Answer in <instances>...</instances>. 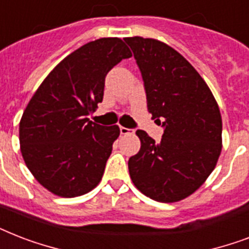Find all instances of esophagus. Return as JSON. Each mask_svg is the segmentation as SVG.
Listing matches in <instances>:
<instances>
[{"label":"esophagus","instance_id":"34e87169","mask_svg":"<svg viewBox=\"0 0 249 249\" xmlns=\"http://www.w3.org/2000/svg\"><path fill=\"white\" fill-rule=\"evenodd\" d=\"M120 133L121 134H129V133H130V129H128V128H124V126H120Z\"/></svg>","mask_w":249,"mask_h":249}]
</instances>
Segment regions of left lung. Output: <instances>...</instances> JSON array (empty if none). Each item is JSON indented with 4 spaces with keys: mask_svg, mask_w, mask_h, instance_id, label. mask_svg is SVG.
I'll use <instances>...</instances> for the list:
<instances>
[{
    "mask_svg": "<svg viewBox=\"0 0 249 249\" xmlns=\"http://www.w3.org/2000/svg\"><path fill=\"white\" fill-rule=\"evenodd\" d=\"M142 73L148 112L164 126L160 143L137 130L141 150L129 174L152 200L174 203L194 194L222 150V119L212 91L183 56L155 38L126 37Z\"/></svg>",
    "mask_w": 249,
    "mask_h": 249,
    "instance_id": "1",
    "label": "left lung"
}]
</instances>
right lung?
<instances>
[{
	"mask_svg": "<svg viewBox=\"0 0 249 249\" xmlns=\"http://www.w3.org/2000/svg\"><path fill=\"white\" fill-rule=\"evenodd\" d=\"M132 53L119 37L88 42L56 64L25 107L19 124L21 156L40 185L75 197L101 182L117 125L88 119L103 101L106 75Z\"/></svg>",
	"mask_w": 249,
	"mask_h": 249,
	"instance_id": "obj_1",
	"label": "right lung"
}]
</instances>
